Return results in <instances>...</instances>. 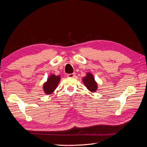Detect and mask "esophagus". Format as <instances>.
Returning a JSON list of instances; mask_svg holds the SVG:
<instances>
[{
	"mask_svg": "<svg viewBox=\"0 0 147 147\" xmlns=\"http://www.w3.org/2000/svg\"><path fill=\"white\" fill-rule=\"evenodd\" d=\"M67 77L69 78H74L75 77V73H72L67 74Z\"/></svg>",
	"mask_w": 147,
	"mask_h": 147,
	"instance_id": "34e87169",
	"label": "esophagus"
}]
</instances>
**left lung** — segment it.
<instances>
[{"label":"left lung","mask_w":147,"mask_h":147,"mask_svg":"<svg viewBox=\"0 0 147 147\" xmlns=\"http://www.w3.org/2000/svg\"><path fill=\"white\" fill-rule=\"evenodd\" d=\"M83 81L84 85L90 91L94 92L97 90V84L94 80V77L92 76L91 74L88 73L86 76L83 78Z\"/></svg>","instance_id":"left-lung-1"}]
</instances>
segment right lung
<instances>
[{
    "label": "right lung",
    "mask_w": 147,
    "mask_h": 147,
    "mask_svg": "<svg viewBox=\"0 0 147 147\" xmlns=\"http://www.w3.org/2000/svg\"><path fill=\"white\" fill-rule=\"evenodd\" d=\"M60 76L51 75L48 78L47 82L43 84V90L45 94H50L54 91L60 81Z\"/></svg>",
    "instance_id": "add662e5"
}]
</instances>
